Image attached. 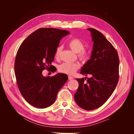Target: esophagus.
<instances>
[{
	"instance_id": "obj_1",
	"label": "esophagus",
	"mask_w": 134,
	"mask_h": 134,
	"mask_svg": "<svg viewBox=\"0 0 134 134\" xmlns=\"http://www.w3.org/2000/svg\"><path fill=\"white\" fill-rule=\"evenodd\" d=\"M68 79H69V80H72V79H74V77L72 76H70V75H69L68 76Z\"/></svg>"
}]
</instances>
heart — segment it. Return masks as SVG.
I'll return each mask as SVG.
<instances>
[{"label": "heart", "mask_w": 134, "mask_h": 134, "mask_svg": "<svg viewBox=\"0 0 134 134\" xmlns=\"http://www.w3.org/2000/svg\"><path fill=\"white\" fill-rule=\"evenodd\" d=\"M68 46L75 53H78V56L82 61H86L88 58L89 52L87 50L84 48V43L78 38H72L69 41ZM62 47L60 46L56 48L55 56L56 59H59ZM80 68V64L78 62L64 63L58 66V70L64 74L68 75L74 74Z\"/></svg>", "instance_id": "1"}]
</instances>
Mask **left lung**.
Returning a JSON list of instances; mask_svg holds the SVG:
<instances>
[{"mask_svg":"<svg viewBox=\"0 0 134 134\" xmlns=\"http://www.w3.org/2000/svg\"><path fill=\"white\" fill-rule=\"evenodd\" d=\"M87 30L91 32L93 50L80 73L92 77L86 82L83 78L76 79L79 87L74 99L79 107L90 111L100 107L112 95L118 83L120 61L116 50L101 32L94 28Z\"/></svg>","mask_w":134,"mask_h":134,"instance_id":"8db88e82","label":"left lung"}]
</instances>
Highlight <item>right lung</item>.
Instances as JSON below:
<instances>
[{"instance_id":"right-lung-1","label":"right lung","mask_w":134,"mask_h":134,"mask_svg":"<svg viewBox=\"0 0 134 134\" xmlns=\"http://www.w3.org/2000/svg\"><path fill=\"white\" fill-rule=\"evenodd\" d=\"M69 34L66 30L41 28L20 46L14 63L15 78L21 94L32 106L39 108L50 106L66 82L68 77L65 74L44 77L42 72L51 68L60 40Z\"/></svg>"}]
</instances>
